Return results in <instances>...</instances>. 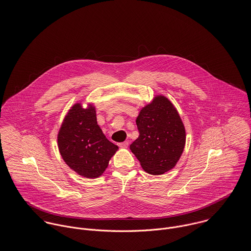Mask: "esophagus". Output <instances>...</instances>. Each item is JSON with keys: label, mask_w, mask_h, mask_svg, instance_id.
Here are the masks:
<instances>
[{"label": "esophagus", "mask_w": 251, "mask_h": 251, "mask_svg": "<svg viewBox=\"0 0 251 251\" xmlns=\"http://www.w3.org/2000/svg\"><path fill=\"white\" fill-rule=\"evenodd\" d=\"M118 146H119L120 148L126 149V148H128V146H129V143H128V142H123V143H120V144H118Z\"/></svg>", "instance_id": "1"}]
</instances>
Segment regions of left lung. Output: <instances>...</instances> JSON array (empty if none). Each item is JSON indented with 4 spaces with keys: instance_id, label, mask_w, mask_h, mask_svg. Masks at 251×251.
Instances as JSON below:
<instances>
[{
    "instance_id": "left-lung-1",
    "label": "left lung",
    "mask_w": 251,
    "mask_h": 251,
    "mask_svg": "<svg viewBox=\"0 0 251 251\" xmlns=\"http://www.w3.org/2000/svg\"><path fill=\"white\" fill-rule=\"evenodd\" d=\"M139 138L130 150L143 169L154 176L172 170L185 146V129L174 104L164 96H157L146 105L136 120Z\"/></svg>"
}]
</instances>
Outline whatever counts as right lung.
<instances>
[{"instance_id":"add662e5","label":"right lung","mask_w":251,"mask_h":251,"mask_svg":"<svg viewBox=\"0 0 251 251\" xmlns=\"http://www.w3.org/2000/svg\"><path fill=\"white\" fill-rule=\"evenodd\" d=\"M58 148L66 164L79 176L95 178L106 169L118 150L102 134L94 106L75 103L66 115L58 134Z\"/></svg>"}]
</instances>
